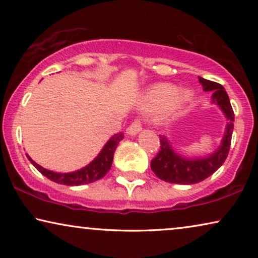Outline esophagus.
Listing matches in <instances>:
<instances>
[{
  "mask_svg": "<svg viewBox=\"0 0 258 258\" xmlns=\"http://www.w3.org/2000/svg\"><path fill=\"white\" fill-rule=\"evenodd\" d=\"M141 130H142V122L140 121V119H135L132 124L129 125V128L126 129V133L129 134V135H136V134H139Z\"/></svg>",
  "mask_w": 258,
  "mask_h": 258,
  "instance_id": "34e87169",
  "label": "esophagus"
}]
</instances>
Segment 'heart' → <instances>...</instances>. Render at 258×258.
<instances>
[{"label": "heart", "instance_id": "1", "mask_svg": "<svg viewBox=\"0 0 258 258\" xmlns=\"http://www.w3.org/2000/svg\"><path fill=\"white\" fill-rule=\"evenodd\" d=\"M190 100L186 91L176 94V88L171 84L161 83L151 88L143 98L142 107L147 110H157L165 107L167 114H175Z\"/></svg>", "mask_w": 258, "mask_h": 258}]
</instances>
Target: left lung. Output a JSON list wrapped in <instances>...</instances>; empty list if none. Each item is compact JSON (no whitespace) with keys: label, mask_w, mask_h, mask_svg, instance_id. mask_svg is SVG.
<instances>
[{"label":"left lung","mask_w":258,"mask_h":258,"mask_svg":"<svg viewBox=\"0 0 258 258\" xmlns=\"http://www.w3.org/2000/svg\"><path fill=\"white\" fill-rule=\"evenodd\" d=\"M204 91H213V103H217L227 117L225 134L220 148L213 154L202 158H185L172 149L170 142L164 135L160 136L161 149L151 160V170L158 178L176 184H195L213 175L228 157L234 130L235 115L229 101L227 91L220 83L199 77Z\"/></svg>","instance_id":"8db88e82"}]
</instances>
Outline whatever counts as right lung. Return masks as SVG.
Masks as SVG:
<instances>
[{
    "label": "right lung",
    "mask_w": 258,
    "mask_h": 258,
    "mask_svg": "<svg viewBox=\"0 0 258 258\" xmlns=\"http://www.w3.org/2000/svg\"><path fill=\"white\" fill-rule=\"evenodd\" d=\"M123 139V134H115L110 140L105 143L103 149L101 150V153L97 155V157L94 161H91L89 164L86 167L80 169V170L73 171V172H66V174H61V172H54L48 169H44L41 165L31 160L29 155H27V157L29 158L31 164L41 172L42 175H44L45 177L50 179L52 182L59 183V184L64 185H82L88 184V183H93L95 181H98L102 177H104L105 174L110 170L112 160H114V153L116 150V147L119 143V141Z\"/></svg>",
    "instance_id": "right-lung-1"
}]
</instances>
